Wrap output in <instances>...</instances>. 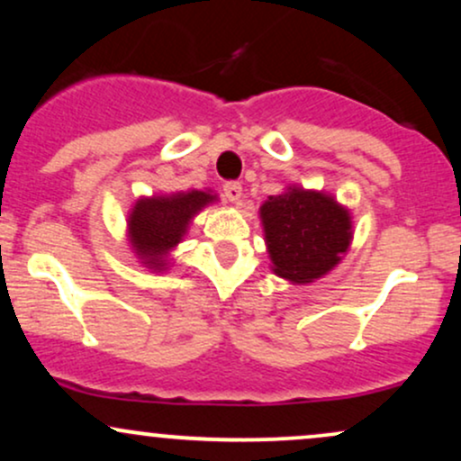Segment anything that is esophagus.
Masks as SVG:
<instances>
[{"label":"esophagus","mask_w":461,"mask_h":461,"mask_svg":"<svg viewBox=\"0 0 461 461\" xmlns=\"http://www.w3.org/2000/svg\"><path fill=\"white\" fill-rule=\"evenodd\" d=\"M223 193H225L227 201H231V203H240V199H242L240 182H227L223 186Z\"/></svg>","instance_id":"obj_1"}]
</instances>
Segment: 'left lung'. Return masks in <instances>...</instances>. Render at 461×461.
<instances>
[{
	"instance_id": "8db88e82",
	"label": "left lung",
	"mask_w": 461,
	"mask_h": 461,
	"mask_svg": "<svg viewBox=\"0 0 461 461\" xmlns=\"http://www.w3.org/2000/svg\"><path fill=\"white\" fill-rule=\"evenodd\" d=\"M273 273L293 284H312L340 264L353 240L348 208L322 190L288 186L262 203Z\"/></svg>"
}]
</instances>
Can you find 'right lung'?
<instances>
[{
  "instance_id": "right-lung-1",
  "label": "right lung",
  "mask_w": 461,
  "mask_h": 461,
  "mask_svg": "<svg viewBox=\"0 0 461 461\" xmlns=\"http://www.w3.org/2000/svg\"><path fill=\"white\" fill-rule=\"evenodd\" d=\"M210 190L140 197L128 214V240L142 267L153 273L168 268V256L186 236L190 221L214 203Z\"/></svg>"
}]
</instances>
